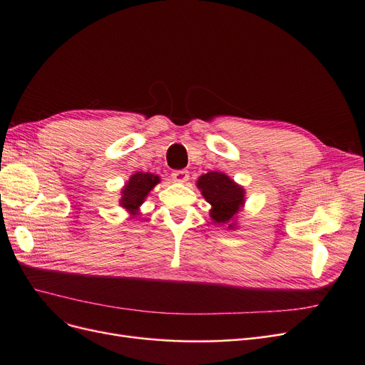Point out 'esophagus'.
Returning <instances> with one entry per match:
<instances>
[{
  "mask_svg": "<svg viewBox=\"0 0 365 365\" xmlns=\"http://www.w3.org/2000/svg\"><path fill=\"white\" fill-rule=\"evenodd\" d=\"M172 180L175 181V182H181V184H184V182H187L190 180V175H189V172L187 170H175L173 173H172Z\"/></svg>",
  "mask_w": 365,
  "mask_h": 365,
  "instance_id": "34e87169",
  "label": "esophagus"
}]
</instances>
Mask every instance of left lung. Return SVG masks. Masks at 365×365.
<instances>
[{
  "label": "left lung",
  "instance_id": "obj_1",
  "mask_svg": "<svg viewBox=\"0 0 365 365\" xmlns=\"http://www.w3.org/2000/svg\"><path fill=\"white\" fill-rule=\"evenodd\" d=\"M204 200L212 205L210 217L213 224L236 230L237 215L245 205V189L222 172H208L196 181Z\"/></svg>",
  "mask_w": 365,
  "mask_h": 365
}]
</instances>
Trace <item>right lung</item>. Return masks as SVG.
<instances>
[{
	"label": "right lung",
	"instance_id": "1",
	"mask_svg": "<svg viewBox=\"0 0 365 365\" xmlns=\"http://www.w3.org/2000/svg\"><path fill=\"white\" fill-rule=\"evenodd\" d=\"M161 178L158 175L148 173V172H135L129 176V180L123 185L120 192L118 204L123 207L126 212L134 217L140 213L141 204L146 201L148 195L155 187Z\"/></svg>",
	"mask_w": 365,
	"mask_h": 365
}]
</instances>
